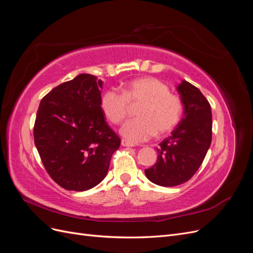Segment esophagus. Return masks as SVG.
Wrapping results in <instances>:
<instances>
[{
    "label": "esophagus",
    "instance_id": "esophagus-1",
    "mask_svg": "<svg viewBox=\"0 0 253 253\" xmlns=\"http://www.w3.org/2000/svg\"><path fill=\"white\" fill-rule=\"evenodd\" d=\"M121 145H122V147H126V148L135 147V145H134L132 142H129V141L126 140V139H122V140H121Z\"/></svg>",
    "mask_w": 253,
    "mask_h": 253
}]
</instances>
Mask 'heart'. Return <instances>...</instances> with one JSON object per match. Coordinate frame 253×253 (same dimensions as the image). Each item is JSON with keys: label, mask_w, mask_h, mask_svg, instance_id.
<instances>
[{"label": "heart", "mask_w": 253, "mask_h": 253, "mask_svg": "<svg viewBox=\"0 0 253 253\" xmlns=\"http://www.w3.org/2000/svg\"><path fill=\"white\" fill-rule=\"evenodd\" d=\"M129 104L140 105L136 112L138 118L126 122L120 133L133 143L170 133L178 125L183 111L181 99L170 93L165 82L153 77L132 80L125 84L122 93L109 89L101 97L103 114L113 125H120L127 117Z\"/></svg>", "instance_id": "heart-1"}]
</instances>
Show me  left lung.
<instances>
[{
    "instance_id": "obj_1",
    "label": "left lung",
    "mask_w": 253,
    "mask_h": 253,
    "mask_svg": "<svg viewBox=\"0 0 253 253\" xmlns=\"http://www.w3.org/2000/svg\"><path fill=\"white\" fill-rule=\"evenodd\" d=\"M177 90L183 115L171 136L159 143L157 162L144 173L158 186L175 187L188 181L203 164L212 140L210 103L202 91L187 81Z\"/></svg>"
}]
</instances>
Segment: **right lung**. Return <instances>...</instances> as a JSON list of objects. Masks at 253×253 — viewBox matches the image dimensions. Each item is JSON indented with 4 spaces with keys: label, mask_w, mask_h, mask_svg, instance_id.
Masks as SVG:
<instances>
[{
    "label": "right lung",
    "mask_w": 253,
    "mask_h": 253,
    "mask_svg": "<svg viewBox=\"0 0 253 253\" xmlns=\"http://www.w3.org/2000/svg\"><path fill=\"white\" fill-rule=\"evenodd\" d=\"M102 83L80 74L52 88L38 109L36 148L45 170L66 190L86 191L101 182L120 147L101 109Z\"/></svg>",
    "instance_id": "1"
}]
</instances>
